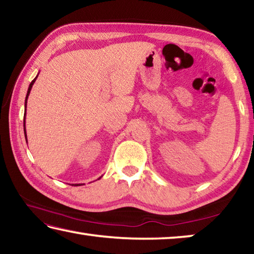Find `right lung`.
Returning a JSON list of instances; mask_svg holds the SVG:
<instances>
[{"label":"right lung","instance_id":"obj_1","mask_svg":"<svg viewBox=\"0 0 254 254\" xmlns=\"http://www.w3.org/2000/svg\"><path fill=\"white\" fill-rule=\"evenodd\" d=\"M39 75V74H38ZM38 75L36 76V78H34L31 83H30V85H29V88H28V92H27V96H25V102H24V107H27V101H28V97H29V94H30V91H31V88H32V85L34 84V81H36V79H37V77H38ZM23 128H24V136L27 137V132H25V111H24V120H23ZM28 142V141H27ZM71 186H80V184H72Z\"/></svg>","mask_w":254,"mask_h":254}]
</instances>
